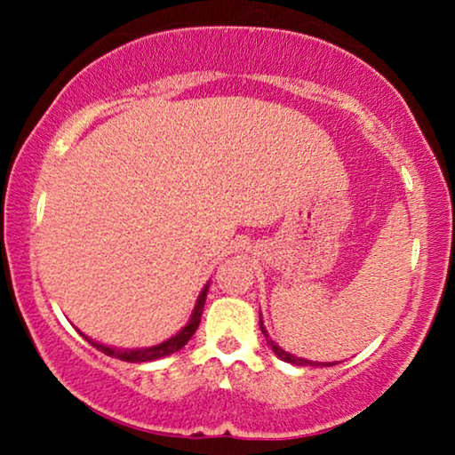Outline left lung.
Here are the masks:
<instances>
[{"mask_svg": "<svg viewBox=\"0 0 455 455\" xmlns=\"http://www.w3.org/2000/svg\"><path fill=\"white\" fill-rule=\"evenodd\" d=\"M259 323H260V331H263V335L267 338V344H269L271 350L275 352V356L282 358L283 363L298 364V366H333V363H310V360H307V358H298V356H294V354L282 350V347H279V346L275 344V341H273V339L269 338V333H267V329H265V325H263V316H260Z\"/></svg>", "mask_w": 455, "mask_h": 455, "instance_id": "obj_1", "label": "left lung"}]
</instances>
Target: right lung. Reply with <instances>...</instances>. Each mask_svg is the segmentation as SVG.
<instances>
[{"mask_svg":"<svg viewBox=\"0 0 455 455\" xmlns=\"http://www.w3.org/2000/svg\"><path fill=\"white\" fill-rule=\"evenodd\" d=\"M207 291H209V283L204 285V290L201 291V296H198L196 300V307L192 310L190 315V321L188 325L182 327V331H178L173 338L165 339L164 344L159 346H153V347H136V350H116V347H109V346H103L99 344V341H92L91 338H84L89 339V344H92L97 347L99 352L108 354L111 358H120L124 363H151V360H159V358H165L170 356V354L182 350V347L188 344V339L195 335V331L198 329V323H201V315H203V307H204V300H207Z\"/></svg>","mask_w":455,"mask_h":455,"instance_id":"1","label":"right lung"}]
</instances>
